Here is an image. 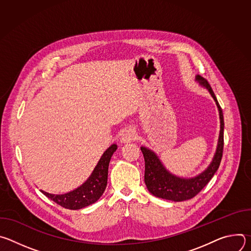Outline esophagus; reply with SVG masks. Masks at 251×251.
I'll list each match as a JSON object with an SVG mask.
<instances>
[{
    "label": "esophagus",
    "mask_w": 251,
    "mask_h": 251,
    "mask_svg": "<svg viewBox=\"0 0 251 251\" xmlns=\"http://www.w3.org/2000/svg\"><path fill=\"white\" fill-rule=\"evenodd\" d=\"M136 139V134L135 132L132 130V129H129V130H126L121 138H120V142L123 143V144H128V143L134 141Z\"/></svg>",
    "instance_id": "1"
}]
</instances>
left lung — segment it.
<instances>
[{"label":"left lung","instance_id":"left-lung-1","mask_svg":"<svg viewBox=\"0 0 251 251\" xmlns=\"http://www.w3.org/2000/svg\"><path fill=\"white\" fill-rule=\"evenodd\" d=\"M196 80L201 87L205 88L209 92L218 106L221 121V130L217 150L213 155L210 164L203 172L193 177H181L170 173L153 150L145 146H142L141 151L145 160V184L148 191L153 196L160 199L173 201H183L193 199L211 180L213 175L218 171L222 161L225 128L223 110L208 82L200 75L196 76Z\"/></svg>","mask_w":251,"mask_h":251}]
</instances>
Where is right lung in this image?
<instances>
[{
	"instance_id": "1",
	"label": "right lung",
	"mask_w": 251,
	"mask_h": 251,
	"mask_svg": "<svg viewBox=\"0 0 251 251\" xmlns=\"http://www.w3.org/2000/svg\"><path fill=\"white\" fill-rule=\"evenodd\" d=\"M116 150V144H112L107 149L99 159L87 180L74 191L62 195L50 194L45 191L41 192L57 204L68 209H80L96 202L106 189L109 163Z\"/></svg>"
}]
</instances>
